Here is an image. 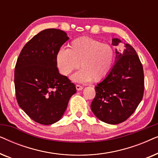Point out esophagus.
<instances>
[{
    "instance_id": "esophagus-1",
    "label": "esophagus",
    "mask_w": 158,
    "mask_h": 158,
    "mask_svg": "<svg viewBox=\"0 0 158 158\" xmlns=\"http://www.w3.org/2000/svg\"><path fill=\"white\" fill-rule=\"evenodd\" d=\"M75 87H76L77 90H81L83 88V86L80 85H75Z\"/></svg>"
}]
</instances>
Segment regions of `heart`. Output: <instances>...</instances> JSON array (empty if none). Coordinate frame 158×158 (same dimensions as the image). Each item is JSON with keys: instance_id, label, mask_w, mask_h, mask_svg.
<instances>
[{"instance_id": "obj_1", "label": "heart", "mask_w": 158, "mask_h": 158, "mask_svg": "<svg viewBox=\"0 0 158 158\" xmlns=\"http://www.w3.org/2000/svg\"><path fill=\"white\" fill-rule=\"evenodd\" d=\"M115 52L111 45L95 39L82 36L73 40L69 49H60L57 55V65L62 75H70L80 67L73 76L74 81L99 82L105 79L113 67Z\"/></svg>"}]
</instances>
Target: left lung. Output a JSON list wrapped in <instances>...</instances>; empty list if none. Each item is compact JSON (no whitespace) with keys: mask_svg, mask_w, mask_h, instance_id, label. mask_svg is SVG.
Here are the masks:
<instances>
[{"mask_svg":"<svg viewBox=\"0 0 158 158\" xmlns=\"http://www.w3.org/2000/svg\"><path fill=\"white\" fill-rule=\"evenodd\" d=\"M122 41L114 38L112 44ZM143 67L135 49L125 44L123 52L116 49L115 64L109 75L96 87L90 108L103 122L118 124L126 121L141 102L144 90Z\"/></svg>","mask_w":158,"mask_h":158,"instance_id":"obj_1","label":"left lung"}]
</instances>
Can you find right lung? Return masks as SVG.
Returning <instances> with one entry per match:
<instances>
[{"instance_id": "obj_1", "label": "right lung", "mask_w": 158, "mask_h": 158, "mask_svg": "<svg viewBox=\"0 0 158 158\" xmlns=\"http://www.w3.org/2000/svg\"><path fill=\"white\" fill-rule=\"evenodd\" d=\"M69 37L57 29L43 30L23 47L15 67L14 84L19 106L34 122L52 124L62 118L75 84L60 74L57 55Z\"/></svg>"}]
</instances>
